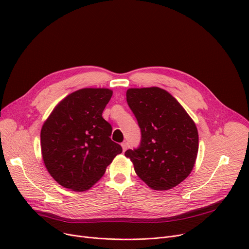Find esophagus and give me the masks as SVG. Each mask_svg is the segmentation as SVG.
<instances>
[{
  "mask_svg": "<svg viewBox=\"0 0 249 249\" xmlns=\"http://www.w3.org/2000/svg\"><path fill=\"white\" fill-rule=\"evenodd\" d=\"M121 146H122V150L125 152L127 150V148H128V143L127 142H123V143H121Z\"/></svg>",
  "mask_w": 249,
  "mask_h": 249,
  "instance_id": "esophagus-1",
  "label": "esophagus"
}]
</instances>
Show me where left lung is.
I'll use <instances>...</instances> for the list:
<instances>
[{"label":"left lung","instance_id":"left-lung-1","mask_svg":"<svg viewBox=\"0 0 249 249\" xmlns=\"http://www.w3.org/2000/svg\"><path fill=\"white\" fill-rule=\"evenodd\" d=\"M127 103L141 129L138 149H128L136 175L154 191L177 187L192 173L199 150L194 120L167 90L131 88Z\"/></svg>","mask_w":249,"mask_h":249}]
</instances>
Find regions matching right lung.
Instances as JSON below:
<instances>
[{"label":"right lung","mask_w":249,"mask_h":249,"mask_svg":"<svg viewBox=\"0 0 249 249\" xmlns=\"http://www.w3.org/2000/svg\"><path fill=\"white\" fill-rule=\"evenodd\" d=\"M113 90L85 88L63 98L44 121L41 154L50 176L74 192L89 190L122 147L111 140V125L102 117Z\"/></svg>","instance_id":"add662e5"}]
</instances>
